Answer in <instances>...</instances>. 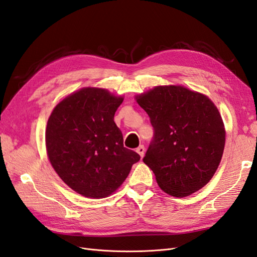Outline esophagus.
I'll return each instance as SVG.
<instances>
[{
	"mask_svg": "<svg viewBox=\"0 0 257 257\" xmlns=\"http://www.w3.org/2000/svg\"><path fill=\"white\" fill-rule=\"evenodd\" d=\"M145 151H146V149H145L144 146H139V147L137 148V149H136V152H137L139 155H141V158L144 157Z\"/></svg>",
	"mask_w": 257,
	"mask_h": 257,
	"instance_id": "obj_1",
	"label": "esophagus"
}]
</instances>
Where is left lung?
I'll return each instance as SVG.
<instances>
[{"label":"left lung","instance_id":"left-lung-1","mask_svg":"<svg viewBox=\"0 0 257 257\" xmlns=\"http://www.w3.org/2000/svg\"><path fill=\"white\" fill-rule=\"evenodd\" d=\"M136 99L153 127L144 163L160 188L175 197L200 190L211 180L224 151L217 108L206 95L181 85L155 87Z\"/></svg>","mask_w":257,"mask_h":257}]
</instances>
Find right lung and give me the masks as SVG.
I'll return each mask as SVG.
<instances>
[{"instance_id":"obj_1","label":"right lung","mask_w":257,"mask_h":257,"mask_svg":"<svg viewBox=\"0 0 257 257\" xmlns=\"http://www.w3.org/2000/svg\"><path fill=\"white\" fill-rule=\"evenodd\" d=\"M123 97L84 88L60 102L46 128L52 167L69 188L85 197L109 196L125 180L141 155L123 146L113 121Z\"/></svg>"}]
</instances>
